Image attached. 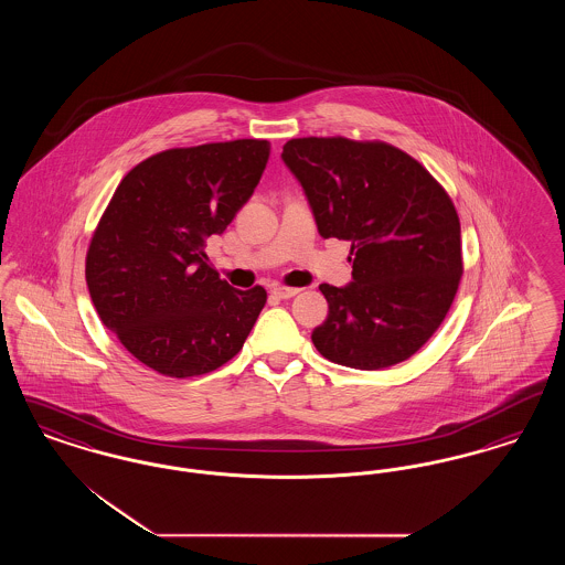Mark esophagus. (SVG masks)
Wrapping results in <instances>:
<instances>
[{
  "label": "esophagus",
  "mask_w": 565,
  "mask_h": 565,
  "mask_svg": "<svg viewBox=\"0 0 565 565\" xmlns=\"http://www.w3.org/2000/svg\"><path fill=\"white\" fill-rule=\"evenodd\" d=\"M298 292H300L298 288H288V286H273L270 288V295H275L277 298H292Z\"/></svg>",
  "instance_id": "34e87169"
}]
</instances>
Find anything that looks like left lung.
Returning <instances> with one entry per match:
<instances>
[{
  "label": "left lung",
  "instance_id": "8db88e82",
  "mask_svg": "<svg viewBox=\"0 0 565 565\" xmlns=\"http://www.w3.org/2000/svg\"><path fill=\"white\" fill-rule=\"evenodd\" d=\"M281 159L323 239L351 242L353 281L320 286L328 318L311 334L316 350L360 371L408 360L456 298L463 267L454 201L428 169L383 141L300 137Z\"/></svg>",
  "mask_w": 565,
  "mask_h": 565
}]
</instances>
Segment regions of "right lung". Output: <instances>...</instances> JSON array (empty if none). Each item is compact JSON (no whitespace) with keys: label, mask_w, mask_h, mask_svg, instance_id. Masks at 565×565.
<instances>
[{"label":"right lung","mask_w":565,"mask_h":565,"mask_svg":"<svg viewBox=\"0 0 565 565\" xmlns=\"http://www.w3.org/2000/svg\"><path fill=\"white\" fill-rule=\"evenodd\" d=\"M267 139L171 148L134 167L86 252V286L104 326L161 375L226 364L258 320L267 290H235L205 260L258 186Z\"/></svg>","instance_id":"add662e5"}]
</instances>
